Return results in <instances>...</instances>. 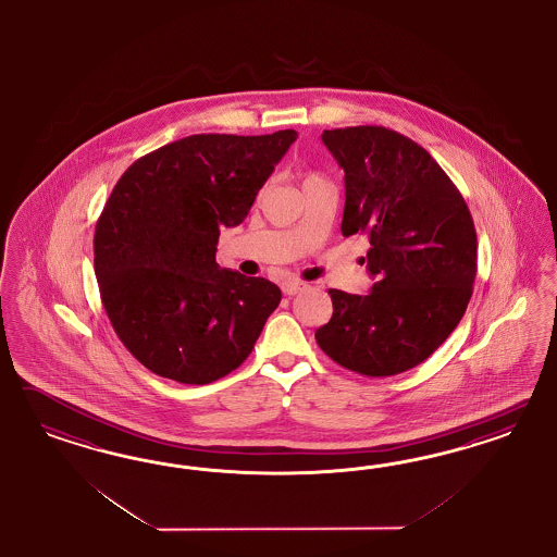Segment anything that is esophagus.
I'll return each instance as SVG.
<instances>
[{
  "instance_id": "esophagus-1",
  "label": "esophagus",
  "mask_w": 557,
  "mask_h": 557,
  "mask_svg": "<svg viewBox=\"0 0 557 557\" xmlns=\"http://www.w3.org/2000/svg\"><path fill=\"white\" fill-rule=\"evenodd\" d=\"M304 289H306V282H302V280H286L282 284V292L286 296H296V294H300Z\"/></svg>"
}]
</instances>
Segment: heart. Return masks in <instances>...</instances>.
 Instances as JSON below:
<instances>
[{
    "mask_svg": "<svg viewBox=\"0 0 557 557\" xmlns=\"http://www.w3.org/2000/svg\"><path fill=\"white\" fill-rule=\"evenodd\" d=\"M317 180H321V177H319V175H312V173L306 175V177H304L302 187L306 186V184H310V182H317Z\"/></svg>",
    "mask_w": 557,
    "mask_h": 557,
    "instance_id": "1",
    "label": "heart"
}]
</instances>
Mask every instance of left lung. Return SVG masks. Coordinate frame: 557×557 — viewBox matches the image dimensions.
<instances>
[{
	"instance_id": "left-lung-1",
	"label": "left lung",
	"mask_w": 557,
	"mask_h": 557,
	"mask_svg": "<svg viewBox=\"0 0 557 557\" xmlns=\"http://www.w3.org/2000/svg\"><path fill=\"white\" fill-rule=\"evenodd\" d=\"M345 171L343 236L368 235V296L329 289L317 343L338 366L386 377L422 363L472 298L478 238L468 203L437 161L384 126L324 131Z\"/></svg>"
}]
</instances>
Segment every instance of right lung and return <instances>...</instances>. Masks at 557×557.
<instances>
[{
	"label": "right lung",
	"mask_w": 557,
	"mask_h": 557,
	"mask_svg": "<svg viewBox=\"0 0 557 557\" xmlns=\"http://www.w3.org/2000/svg\"><path fill=\"white\" fill-rule=\"evenodd\" d=\"M296 136H186L122 173L96 224L94 270L108 319L147 370L203 386L253 351L282 292L222 270L216 245Z\"/></svg>",
	"instance_id": "right-lung-1"
}]
</instances>
